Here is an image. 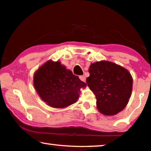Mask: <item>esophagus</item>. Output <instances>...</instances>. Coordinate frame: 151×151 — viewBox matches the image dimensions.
Here are the masks:
<instances>
[{"instance_id": "1", "label": "esophagus", "mask_w": 151, "mask_h": 151, "mask_svg": "<svg viewBox=\"0 0 151 151\" xmlns=\"http://www.w3.org/2000/svg\"><path fill=\"white\" fill-rule=\"evenodd\" d=\"M80 79L81 80L82 82H85L86 81V77L84 76H80Z\"/></svg>"}]
</instances>
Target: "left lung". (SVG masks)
I'll return each instance as SVG.
<instances>
[{
    "instance_id": "obj_1",
    "label": "left lung",
    "mask_w": 151,
    "mask_h": 151,
    "mask_svg": "<svg viewBox=\"0 0 151 151\" xmlns=\"http://www.w3.org/2000/svg\"><path fill=\"white\" fill-rule=\"evenodd\" d=\"M86 84L96 95L98 111L114 115L127 106L133 88V78L127 69L102 60L90 65Z\"/></svg>"
}]
</instances>
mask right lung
I'll use <instances>...</instances> for the list:
<instances>
[{"instance_id":"obj_1","label":"right lung","mask_w":151,"mask_h":151,"mask_svg":"<svg viewBox=\"0 0 151 151\" xmlns=\"http://www.w3.org/2000/svg\"><path fill=\"white\" fill-rule=\"evenodd\" d=\"M34 85L38 96L53 108H65L79 98L85 82L66 69L60 62L48 60L35 72Z\"/></svg>"}]
</instances>
